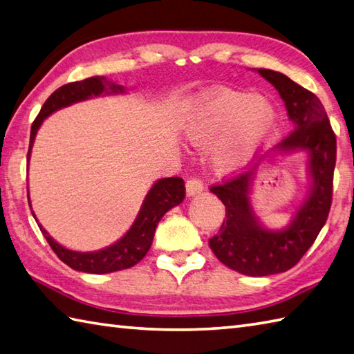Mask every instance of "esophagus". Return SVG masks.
<instances>
[{"label":"esophagus","instance_id":"1","mask_svg":"<svg viewBox=\"0 0 354 354\" xmlns=\"http://www.w3.org/2000/svg\"><path fill=\"white\" fill-rule=\"evenodd\" d=\"M185 192H187V196H194V194H199L204 192V183H202L198 178H192L185 184Z\"/></svg>","mask_w":354,"mask_h":354}]
</instances>
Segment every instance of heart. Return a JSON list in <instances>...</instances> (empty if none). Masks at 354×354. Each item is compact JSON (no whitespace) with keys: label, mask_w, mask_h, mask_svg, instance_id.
Segmentation results:
<instances>
[{"label":"heart","mask_w":354,"mask_h":354,"mask_svg":"<svg viewBox=\"0 0 354 354\" xmlns=\"http://www.w3.org/2000/svg\"><path fill=\"white\" fill-rule=\"evenodd\" d=\"M277 126V114L266 99L222 89L198 104L184 122V135L194 146L221 138L213 162L221 170H234L248 160Z\"/></svg>","instance_id":"heart-1"}]
</instances>
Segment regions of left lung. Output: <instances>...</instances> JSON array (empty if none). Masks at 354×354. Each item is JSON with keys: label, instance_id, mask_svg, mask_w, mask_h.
Masks as SVG:
<instances>
[{"label": "left lung", "instance_id": "8db88e82", "mask_svg": "<svg viewBox=\"0 0 354 354\" xmlns=\"http://www.w3.org/2000/svg\"><path fill=\"white\" fill-rule=\"evenodd\" d=\"M283 99L293 131L275 147L278 152L306 150L309 153L310 193L283 230H268L255 217L250 202V185L255 167L228 181L209 187L225 205L219 234L208 240L225 266L250 277L286 272L301 260L324 227L332 207L336 135L319 99L288 76L259 70Z\"/></svg>", "mask_w": 354, "mask_h": 354}]
</instances>
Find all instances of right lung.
I'll use <instances>...</instances> for the list:
<instances>
[{"label":"right lung","instance_id":"add662e5","mask_svg":"<svg viewBox=\"0 0 354 354\" xmlns=\"http://www.w3.org/2000/svg\"><path fill=\"white\" fill-rule=\"evenodd\" d=\"M103 93L123 94L126 93V89L124 86L117 85L114 82H109L100 76L88 77L80 82H71V84H66L61 88H57L56 91L53 93L47 100H45L44 106L41 108V112L37 114V117L35 118V122L32 124L27 162L30 160V152H32L36 132L39 129V126L42 124L45 118L57 109L70 106V104L76 102L86 100L93 95L97 97ZM184 198H185V185L181 178L178 176L162 178L160 181H156L152 189L149 190L145 202H142L140 213L131 227V230L127 231L117 243L94 252H77V251L66 250V248H64L62 245L55 242L41 225H39V230L44 234V237L47 239L51 250L55 251V254L65 263V265H68L74 270H80V272L109 274V272H115V270L132 268L133 265H137L140 260H142V257H145L147 251L150 250V246H152L155 228L158 222L161 221V217L167 213L170 208L181 204ZM30 208H32V205H30Z\"/></svg>","mask_w":354,"mask_h":354}]
</instances>
